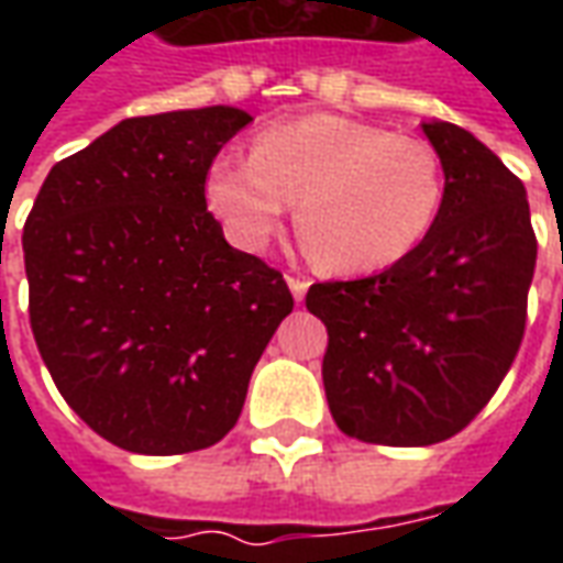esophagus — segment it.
Returning a JSON list of instances; mask_svg holds the SVG:
<instances>
[{"mask_svg":"<svg viewBox=\"0 0 563 563\" xmlns=\"http://www.w3.org/2000/svg\"><path fill=\"white\" fill-rule=\"evenodd\" d=\"M286 283H289V292H292L295 301H305L307 280H301V277H286Z\"/></svg>","mask_w":563,"mask_h":563,"instance_id":"esophagus-1","label":"esophagus"}]
</instances>
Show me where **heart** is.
<instances>
[{
    "label": "heart",
    "instance_id": "1",
    "mask_svg": "<svg viewBox=\"0 0 563 563\" xmlns=\"http://www.w3.org/2000/svg\"><path fill=\"white\" fill-rule=\"evenodd\" d=\"M205 198L244 250L268 246L298 201V234L331 274L398 265L434 229L446 174L422 139L338 114H310L262 129L253 153H220Z\"/></svg>",
    "mask_w": 563,
    "mask_h": 563
}]
</instances>
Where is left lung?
<instances>
[{
    "instance_id": "8db88e82",
    "label": "left lung",
    "mask_w": 563,
    "mask_h": 563,
    "mask_svg": "<svg viewBox=\"0 0 563 563\" xmlns=\"http://www.w3.org/2000/svg\"><path fill=\"white\" fill-rule=\"evenodd\" d=\"M422 132L446 174L431 234L374 277L307 292L329 329L331 416L383 446H431L483 410L519 353L537 265L519 177L467 129L428 120Z\"/></svg>"
}]
</instances>
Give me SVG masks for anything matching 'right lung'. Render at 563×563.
<instances>
[{"label":"right lung","instance_id":"add662e5","mask_svg":"<svg viewBox=\"0 0 563 563\" xmlns=\"http://www.w3.org/2000/svg\"><path fill=\"white\" fill-rule=\"evenodd\" d=\"M250 120L232 104L129 117L56 162L23 225L38 353L114 446H213L292 313L280 271L234 250L205 201L210 162Z\"/></svg>","mask_w":563,"mask_h":563}]
</instances>
